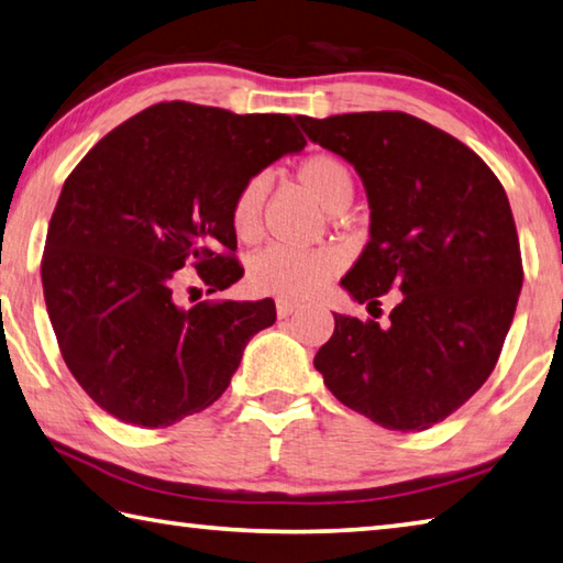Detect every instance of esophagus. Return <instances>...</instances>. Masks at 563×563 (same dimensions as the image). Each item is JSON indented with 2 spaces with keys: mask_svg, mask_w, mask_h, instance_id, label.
Segmentation results:
<instances>
[{
  "mask_svg": "<svg viewBox=\"0 0 563 563\" xmlns=\"http://www.w3.org/2000/svg\"><path fill=\"white\" fill-rule=\"evenodd\" d=\"M298 308H300V305L292 302V300H278V317H280V320H285V317H290Z\"/></svg>",
  "mask_w": 563,
  "mask_h": 563,
  "instance_id": "obj_1",
  "label": "esophagus"
}]
</instances>
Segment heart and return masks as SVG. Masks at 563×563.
<instances>
[{
	"label": "heart",
	"mask_w": 563,
	"mask_h": 563,
	"mask_svg": "<svg viewBox=\"0 0 563 563\" xmlns=\"http://www.w3.org/2000/svg\"><path fill=\"white\" fill-rule=\"evenodd\" d=\"M298 179L327 211L336 213L350 207L354 179L342 159L332 155H312L300 165ZM265 197H268V181H265V177H253L236 194V201H233L231 209V223L241 241H253L261 233ZM340 255L330 249L298 251L271 246L251 261L249 283L258 292L278 295L283 300H302L320 290L340 271Z\"/></svg>",
	"instance_id": "obj_1"
}]
</instances>
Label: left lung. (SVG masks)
<instances>
[{"label":"left lung","mask_w":563,"mask_h":563,"mask_svg":"<svg viewBox=\"0 0 563 563\" xmlns=\"http://www.w3.org/2000/svg\"><path fill=\"white\" fill-rule=\"evenodd\" d=\"M350 162L369 199V243L342 288L388 322L334 312L314 354L327 388L388 431H426L493 374L522 290V255L503 184L463 142L406 112L295 118Z\"/></svg>","instance_id":"1"}]
</instances>
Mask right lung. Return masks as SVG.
<instances>
[{"label": "right lung", "mask_w": 563, "mask_h": 563, "mask_svg": "<svg viewBox=\"0 0 563 563\" xmlns=\"http://www.w3.org/2000/svg\"><path fill=\"white\" fill-rule=\"evenodd\" d=\"M305 145L288 115L172 100L108 132L70 172L41 283L64 362L103 411L165 428L227 391L275 302L184 308L177 271L194 265L209 292L231 288L243 275L229 255L236 194Z\"/></svg>", "instance_id": "right-lung-1"}]
</instances>
